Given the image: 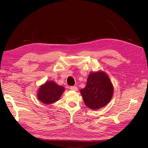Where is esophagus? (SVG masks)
<instances>
[{
	"mask_svg": "<svg viewBox=\"0 0 148 148\" xmlns=\"http://www.w3.org/2000/svg\"><path fill=\"white\" fill-rule=\"evenodd\" d=\"M70 90H73V91H77L78 90V88L77 86H71L70 87Z\"/></svg>",
	"mask_w": 148,
	"mask_h": 148,
	"instance_id": "1",
	"label": "esophagus"
}]
</instances>
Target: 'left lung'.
Listing matches in <instances>:
<instances>
[{
    "instance_id": "left-lung-1",
    "label": "left lung",
    "mask_w": 148,
    "mask_h": 148,
    "mask_svg": "<svg viewBox=\"0 0 148 148\" xmlns=\"http://www.w3.org/2000/svg\"><path fill=\"white\" fill-rule=\"evenodd\" d=\"M85 105L91 109L97 110L110 102L114 88L106 73L98 71L89 75L85 87L80 90Z\"/></svg>"
}]
</instances>
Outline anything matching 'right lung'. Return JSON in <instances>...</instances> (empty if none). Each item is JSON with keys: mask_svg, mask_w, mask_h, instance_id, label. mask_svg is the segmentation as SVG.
I'll return each mask as SVG.
<instances>
[{"mask_svg": "<svg viewBox=\"0 0 148 148\" xmlns=\"http://www.w3.org/2000/svg\"><path fill=\"white\" fill-rule=\"evenodd\" d=\"M64 90L63 86L58 85L55 82H46L39 88L38 98L43 103H52L58 100Z\"/></svg>", "mask_w": 148, "mask_h": 148, "instance_id": "1", "label": "right lung"}]
</instances>
